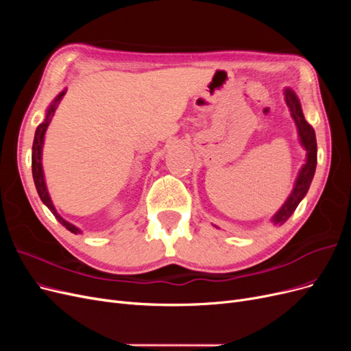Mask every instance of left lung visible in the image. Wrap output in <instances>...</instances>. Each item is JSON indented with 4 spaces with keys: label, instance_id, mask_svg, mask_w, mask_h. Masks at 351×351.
<instances>
[{
    "label": "left lung",
    "instance_id": "left-lung-1",
    "mask_svg": "<svg viewBox=\"0 0 351 351\" xmlns=\"http://www.w3.org/2000/svg\"><path fill=\"white\" fill-rule=\"evenodd\" d=\"M284 99L287 107L290 110V114L293 117V120L297 127V136H299V142L303 146V149L306 151V161L302 165L299 174H297V178L294 182L293 190L290 196L287 197V200L282 204V206L275 212L274 217L271 218V222L274 226H282L284 222L291 217L295 208L299 206L303 197L306 196L307 190L311 187L312 178L315 176V169H316V154H317V147H316V136L313 127L306 121L303 111H302V105L299 98L293 89L285 88L284 89Z\"/></svg>",
    "mask_w": 351,
    "mask_h": 351
}]
</instances>
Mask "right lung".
Instances as JSON below:
<instances>
[{"label":"right lung","instance_id":"right-lung-1","mask_svg":"<svg viewBox=\"0 0 351 351\" xmlns=\"http://www.w3.org/2000/svg\"><path fill=\"white\" fill-rule=\"evenodd\" d=\"M66 92H67V89L61 90L54 98V101L49 104V107L45 111V120L36 127L34 146H32V174H34V182H35L38 195L42 200V204H44L52 212V214H54V217L58 219L61 226H64L69 231L74 232V234H82V230L79 227L73 226L71 222L66 221L57 212L54 204H52V200H51L48 187H47V182H45V176H44V168H42V147H44V142H45V133H47V129H48L51 120H52V117H54V112L58 107V104L61 102V99L66 95Z\"/></svg>","mask_w":351,"mask_h":351}]
</instances>
